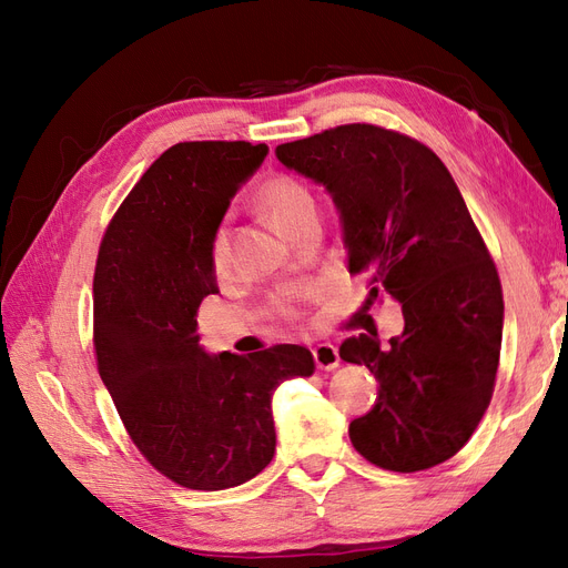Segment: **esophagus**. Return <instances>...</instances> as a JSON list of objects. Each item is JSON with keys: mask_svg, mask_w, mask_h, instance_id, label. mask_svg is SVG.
Returning a JSON list of instances; mask_svg holds the SVG:
<instances>
[{"mask_svg": "<svg viewBox=\"0 0 568 568\" xmlns=\"http://www.w3.org/2000/svg\"><path fill=\"white\" fill-rule=\"evenodd\" d=\"M313 357H315V365L320 369H336L341 357H338V348L332 346V343H317L313 348Z\"/></svg>", "mask_w": 568, "mask_h": 568, "instance_id": "1", "label": "esophagus"}]
</instances>
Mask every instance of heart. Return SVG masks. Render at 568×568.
Here are the masks:
<instances>
[{"label": "heart", "instance_id": "obj_1", "mask_svg": "<svg viewBox=\"0 0 568 568\" xmlns=\"http://www.w3.org/2000/svg\"><path fill=\"white\" fill-rule=\"evenodd\" d=\"M261 205L263 211L272 217L274 225H277L284 234L294 230L301 220L307 215L317 213V203L311 189L303 182L288 178V175H274L270 178L261 189ZM230 261V248H227V230L220 225L213 234L211 242V265L220 274L227 270ZM305 298V291L301 288H286L280 291L277 296L270 301V315L280 317L286 322L301 320V301Z\"/></svg>", "mask_w": 568, "mask_h": 568}]
</instances>
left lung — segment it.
<instances>
[{
    "label": "left lung",
    "mask_w": 568,
    "mask_h": 568,
    "mask_svg": "<svg viewBox=\"0 0 568 568\" xmlns=\"http://www.w3.org/2000/svg\"><path fill=\"white\" fill-rule=\"evenodd\" d=\"M277 159L326 186L341 213L351 274L372 298L403 305L405 329L382 346L341 343L379 395L351 422V443L388 471H424L457 455L493 398L503 346V286L448 168L426 144L351 123L277 146Z\"/></svg>",
    "instance_id": "obj_1"
}]
</instances>
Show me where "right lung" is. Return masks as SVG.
Listing matches in <instances>:
<instances>
[{"label":"right lung","mask_w":568,"mask_h":568,"mask_svg":"<svg viewBox=\"0 0 568 568\" xmlns=\"http://www.w3.org/2000/svg\"><path fill=\"white\" fill-rule=\"evenodd\" d=\"M265 144L180 142L120 203L94 270L101 382L136 450L189 490H225L274 457L272 393L315 372L313 353L280 343L251 355L199 346L196 315L217 294L211 242Z\"/></svg>","instance_id":"1"}]
</instances>
